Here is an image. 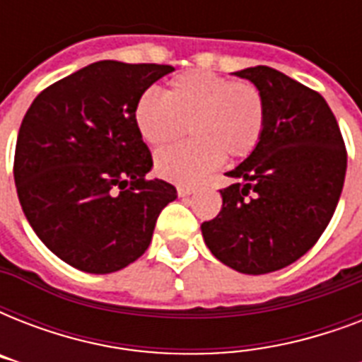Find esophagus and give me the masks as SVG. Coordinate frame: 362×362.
<instances>
[{
  "instance_id": "34e87169",
  "label": "esophagus",
  "mask_w": 362,
  "mask_h": 362,
  "mask_svg": "<svg viewBox=\"0 0 362 362\" xmlns=\"http://www.w3.org/2000/svg\"><path fill=\"white\" fill-rule=\"evenodd\" d=\"M176 193H178V197H187V195H192V193H193V187L178 186V187H176Z\"/></svg>"
}]
</instances>
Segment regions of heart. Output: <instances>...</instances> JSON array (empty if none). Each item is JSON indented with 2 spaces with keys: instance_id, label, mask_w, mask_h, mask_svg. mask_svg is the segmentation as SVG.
<instances>
[{
  "instance_id": "heart-1",
  "label": "heart",
  "mask_w": 362,
  "mask_h": 362,
  "mask_svg": "<svg viewBox=\"0 0 362 362\" xmlns=\"http://www.w3.org/2000/svg\"><path fill=\"white\" fill-rule=\"evenodd\" d=\"M136 131L148 144L165 146L187 131L193 139L156 156V170L175 184H197L221 163L257 148L267 122L261 90L210 71L170 78L165 95L146 90L135 103Z\"/></svg>"
}]
</instances>
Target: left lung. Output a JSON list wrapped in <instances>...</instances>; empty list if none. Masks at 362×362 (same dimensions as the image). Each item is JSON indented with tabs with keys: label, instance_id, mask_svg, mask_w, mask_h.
Instances as JSON below:
<instances>
[{
	"label": "left lung",
	"instance_id": "left-lung-1",
	"mask_svg": "<svg viewBox=\"0 0 362 362\" xmlns=\"http://www.w3.org/2000/svg\"><path fill=\"white\" fill-rule=\"evenodd\" d=\"M235 75L261 90L267 122L257 148L227 173L233 184L220 189V214L201 231L223 264L267 274L320 240L342 193L348 152L321 93L267 65Z\"/></svg>",
	"mask_w": 362,
	"mask_h": 362
}]
</instances>
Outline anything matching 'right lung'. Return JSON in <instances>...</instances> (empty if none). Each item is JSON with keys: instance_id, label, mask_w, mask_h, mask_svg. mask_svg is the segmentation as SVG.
I'll return each instance as SVG.
<instances>
[{"instance_id": "right-lung-1", "label": "right lung", "mask_w": 362, "mask_h": 362, "mask_svg": "<svg viewBox=\"0 0 362 362\" xmlns=\"http://www.w3.org/2000/svg\"><path fill=\"white\" fill-rule=\"evenodd\" d=\"M173 65L103 59L45 88L25 112L14 184L42 244L84 272L109 274L146 252L176 187L148 180L152 153L135 103Z\"/></svg>"}]
</instances>
